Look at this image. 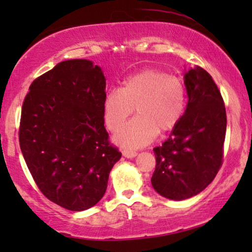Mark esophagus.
Here are the masks:
<instances>
[{"label":"esophagus","mask_w":252,"mask_h":252,"mask_svg":"<svg viewBox=\"0 0 252 252\" xmlns=\"http://www.w3.org/2000/svg\"><path fill=\"white\" fill-rule=\"evenodd\" d=\"M122 154L124 158H132L137 155V153L135 150H129V149H123L122 150Z\"/></svg>","instance_id":"34e87169"}]
</instances>
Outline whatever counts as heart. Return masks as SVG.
Returning a JSON list of instances; mask_svg holds the SVG:
<instances>
[{"mask_svg": "<svg viewBox=\"0 0 252 252\" xmlns=\"http://www.w3.org/2000/svg\"><path fill=\"white\" fill-rule=\"evenodd\" d=\"M130 121L116 135V142L129 148H140L161 132L174 129L186 110V88L179 77L156 68H147L126 78L121 89H112L103 99L106 126L117 131L130 115Z\"/></svg>", "mask_w": 252, "mask_h": 252, "instance_id": "obj_1", "label": "heart"}]
</instances>
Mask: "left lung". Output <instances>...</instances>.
Masks as SVG:
<instances>
[{
	"label": "left lung",
	"instance_id": "obj_1",
	"mask_svg": "<svg viewBox=\"0 0 252 252\" xmlns=\"http://www.w3.org/2000/svg\"><path fill=\"white\" fill-rule=\"evenodd\" d=\"M189 103L168 140L154 148L152 185L160 195L184 200L204 190L222 163L226 111L209 72L195 66L185 73Z\"/></svg>",
	"mask_w": 252,
	"mask_h": 252
}]
</instances>
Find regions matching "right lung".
<instances>
[{
	"mask_svg": "<svg viewBox=\"0 0 252 252\" xmlns=\"http://www.w3.org/2000/svg\"><path fill=\"white\" fill-rule=\"evenodd\" d=\"M105 77L86 59L65 60L37 77L21 110L20 148L36 186L70 211L94 206L121 158L104 126Z\"/></svg>",
	"mask_w": 252,
	"mask_h": 252,
	"instance_id": "obj_1",
	"label": "right lung"
}]
</instances>
